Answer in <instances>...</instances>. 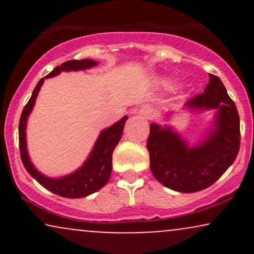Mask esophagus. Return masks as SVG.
Listing matches in <instances>:
<instances>
[{"label": "esophagus", "mask_w": 254, "mask_h": 254, "mask_svg": "<svg viewBox=\"0 0 254 254\" xmlns=\"http://www.w3.org/2000/svg\"><path fill=\"white\" fill-rule=\"evenodd\" d=\"M138 115L141 116V117L143 118H147V119H151L155 116V113H154V111L150 109L149 106H143L141 107V109L138 110Z\"/></svg>", "instance_id": "34e87169"}]
</instances>
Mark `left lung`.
Segmentation results:
<instances>
[{
    "label": "left lung",
    "instance_id": "8db88e82",
    "mask_svg": "<svg viewBox=\"0 0 254 254\" xmlns=\"http://www.w3.org/2000/svg\"><path fill=\"white\" fill-rule=\"evenodd\" d=\"M191 110H217L215 129L199 145L188 143L171 127L150 124L147 141L150 170L159 183L178 192L209 188L228 170L240 149V118L234 101L216 75L209 74L203 93L186 101Z\"/></svg>",
    "mask_w": 254,
    "mask_h": 254
}]
</instances>
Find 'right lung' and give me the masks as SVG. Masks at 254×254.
<instances>
[{"label": "right lung", "mask_w": 254, "mask_h": 254, "mask_svg": "<svg viewBox=\"0 0 254 254\" xmlns=\"http://www.w3.org/2000/svg\"><path fill=\"white\" fill-rule=\"evenodd\" d=\"M97 62L92 60H72L64 62L61 65L56 66L50 74L46 75L45 77L40 78L39 82L37 83L34 88L32 97L28 103L25 105L22 110L21 117H20L19 123V147H20V156L21 161L24 164L26 171L31 174L34 179L37 180L40 185L48 189L49 191L54 192L61 197L65 198H81L86 197L88 194L94 193L104 188L109 182L112 172V153L115 150L116 145L121 141L122 135H123L125 121L127 117L125 116L118 121L117 123L113 124L112 127H107L104 131H101L99 136L97 143L93 148L92 153L87 161L80 170H77L75 173L66 176L60 179H52V178L43 176L40 172L36 170L30 157L27 154V148H26V122H27L28 115L33 109L36 98L39 93L40 87L43 86L44 80L49 77H54L60 74L61 71H69V70H81V69L92 68L97 65Z\"/></svg>", "instance_id": "obj_1"}]
</instances>
